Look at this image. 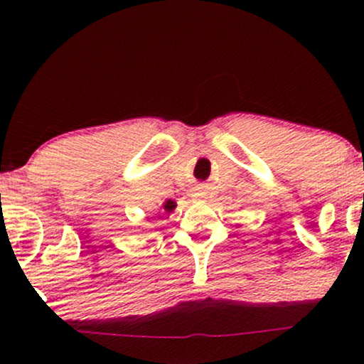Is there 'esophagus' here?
Wrapping results in <instances>:
<instances>
[{
    "label": "esophagus",
    "mask_w": 364,
    "mask_h": 364,
    "mask_svg": "<svg viewBox=\"0 0 364 364\" xmlns=\"http://www.w3.org/2000/svg\"><path fill=\"white\" fill-rule=\"evenodd\" d=\"M191 196H193L195 200H200V198H203V196H205V191H203L202 188H195L193 193H191Z\"/></svg>",
    "instance_id": "obj_1"
}]
</instances>
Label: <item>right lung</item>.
<instances>
[{"label": "right lung", "mask_w": 364, "mask_h": 364, "mask_svg": "<svg viewBox=\"0 0 364 364\" xmlns=\"http://www.w3.org/2000/svg\"><path fill=\"white\" fill-rule=\"evenodd\" d=\"M174 208H176V202H174V200H166L164 203H162V207H161V210H164V212H173Z\"/></svg>", "instance_id": "right-lung-1"}]
</instances>
